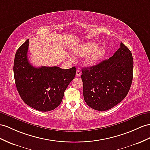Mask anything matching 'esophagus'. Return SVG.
<instances>
[{"label": "esophagus", "instance_id": "1", "mask_svg": "<svg viewBox=\"0 0 150 150\" xmlns=\"http://www.w3.org/2000/svg\"><path fill=\"white\" fill-rule=\"evenodd\" d=\"M81 74H82V73H81V71H80V70H77L76 71V76H80L81 75Z\"/></svg>", "mask_w": 150, "mask_h": 150}]
</instances>
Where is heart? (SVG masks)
<instances>
[{
	"mask_svg": "<svg viewBox=\"0 0 150 150\" xmlns=\"http://www.w3.org/2000/svg\"><path fill=\"white\" fill-rule=\"evenodd\" d=\"M98 47V45L93 42L86 43L74 50V52L80 56H86L84 63L87 66H93L99 62L106 53L104 47Z\"/></svg>",
	"mask_w": 150,
	"mask_h": 150,
	"instance_id": "1",
	"label": "heart"
}]
</instances>
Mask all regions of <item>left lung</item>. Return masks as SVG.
<instances>
[{
    "label": "left lung",
    "mask_w": 150,
    "mask_h": 150,
    "mask_svg": "<svg viewBox=\"0 0 150 150\" xmlns=\"http://www.w3.org/2000/svg\"><path fill=\"white\" fill-rule=\"evenodd\" d=\"M133 58L123 43L108 59L82 69L84 100L98 111L112 108L127 95L133 79Z\"/></svg>",
    "instance_id": "8db88e82"
}]
</instances>
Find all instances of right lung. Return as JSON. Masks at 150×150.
I'll list each match as a JSON object with an SVG mask.
<instances>
[{
	"instance_id": "1",
	"label": "right lung",
	"mask_w": 150,
	"mask_h": 150,
	"mask_svg": "<svg viewBox=\"0 0 150 150\" xmlns=\"http://www.w3.org/2000/svg\"><path fill=\"white\" fill-rule=\"evenodd\" d=\"M28 39L15 54V83L26 105L38 111L49 112L62 101L65 90L75 77L76 68L64 70L57 67H34L28 59Z\"/></svg>"
}]
</instances>
